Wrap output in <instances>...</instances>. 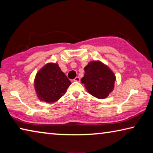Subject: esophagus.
Masks as SVG:
<instances>
[{
  "label": "esophagus",
  "mask_w": 153,
  "mask_h": 153,
  "mask_svg": "<svg viewBox=\"0 0 153 153\" xmlns=\"http://www.w3.org/2000/svg\"><path fill=\"white\" fill-rule=\"evenodd\" d=\"M74 82H79V81H80V78L79 77H76V78H75L74 79Z\"/></svg>",
  "instance_id": "1"
}]
</instances>
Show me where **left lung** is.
I'll use <instances>...</instances> for the list:
<instances>
[{
    "mask_svg": "<svg viewBox=\"0 0 153 153\" xmlns=\"http://www.w3.org/2000/svg\"><path fill=\"white\" fill-rule=\"evenodd\" d=\"M81 81L90 94L97 98H107L114 88L116 77L109 67L100 61H91L84 67Z\"/></svg>",
    "mask_w": 153,
    "mask_h": 153,
    "instance_id": "1",
    "label": "left lung"
}]
</instances>
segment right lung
<instances>
[{
    "mask_svg": "<svg viewBox=\"0 0 153 153\" xmlns=\"http://www.w3.org/2000/svg\"><path fill=\"white\" fill-rule=\"evenodd\" d=\"M71 82L58 64L49 63L40 69L34 79L35 90L41 101L55 102L65 94Z\"/></svg>",
    "mask_w": 153,
    "mask_h": 153,
    "instance_id": "obj_1",
    "label": "right lung"
}]
</instances>
